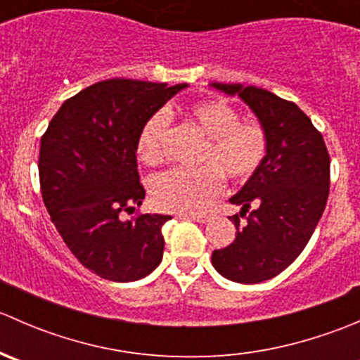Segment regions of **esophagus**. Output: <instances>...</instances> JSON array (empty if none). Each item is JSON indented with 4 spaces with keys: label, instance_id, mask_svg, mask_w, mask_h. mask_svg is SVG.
Wrapping results in <instances>:
<instances>
[{
    "label": "esophagus",
    "instance_id": "1",
    "mask_svg": "<svg viewBox=\"0 0 360 360\" xmlns=\"http://www.w3.org/2000/svg\"><path fill=\"white\" fill-rule=\"evenodd\" d=\"M179 217H190V219L197 221V223H207L210 219L209 214H195V216H179Z\"/></svg>",
    "mask_w": 360,
    "mask_h": 360
}]
</instances>
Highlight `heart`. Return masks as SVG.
<instances>
[{"label": "heart", "instance_id": "1", "mask_svg": "<svg viewBox=\"0 0 360 360\" xmlns=\"http://www.w3.org/2000/svg\"><path fill=\"white\" fill-rule=\"evenodd\" d=\"M188 118L197 125L207 143L200 169H169L151 179L155 205L169 212H202L221 193L226 177L245 183L257 174L268 157L270 137L254 120H242L237 108L224 99L198 101L188 106ZM169 132V115L157 111L144 122L137 136V155L148 165L162 162Z\"/></svg>", "mask_w": 360, "mask_h": 360}]
</instances>
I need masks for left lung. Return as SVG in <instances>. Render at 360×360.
<instances>
[{
  "label": "left lung",
  "instance_id": "8db88e82",
  "mask_svg": "<svg viewBox=\"0 0 360 360\" xmlns=\"http://www.w3.org/2000/svg\"><path fill=\"white\" fill-rule=\"evenodd\" d=\"M212 86L237 94L270 137L261 169L230 198L242 207L233 216L235 240L212 252L223 277L257 284L284 271L310 240L329 197L331 158L322 134L291 101L254 85L214 82Z\"/></svg>",
  "mask_w": 360,
  "mask_h": 360
}]
</instances>
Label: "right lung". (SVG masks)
Wrapping results in <instances>:
<instances>
[{"mask_svg": "<svg viewBox=\"0 0 360 360\" xmlns=\"http://www.w3.org/2000/svg\"><path fill=\"white\" fill-rule=\"evenodd\" d=\"M186 83L111 78L64 101L39 143V186L50 219L76 259L99 277L132 282L163 256L170 216L130 214L146 197L137 172L141 127Z\"/></svg>", "mask_w": 360, "mask_h": 360, "instance_id": "1", "label": "right lung"}]
</instances>
